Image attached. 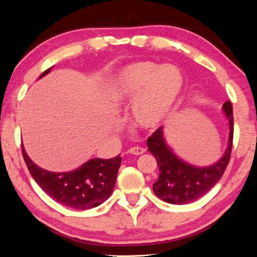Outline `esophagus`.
Segmentation results:
<instances>
[{
    "mask_svg": "<svg viewBox=\"0 0 257 257\" xmlns=\"http://www.w3.org/2000/svg\"><path fill=\"white\" fill-rule=\"evenodd\" d=\"M129 152L132 155H135V156H139V155H143L146 152V149L145 148H141V147H133V148L129 149Z\"/></svg>",
    "mask_w": 257,
    "mask_h": 257,
    "instance_id": "obj_1",
    "label": "esophagus"
}]
</instances>
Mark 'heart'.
I'll return each instance as SVG.
<instances>
[{
    "instance_id": "heart-1",
    "label": "heart",
    "mask_w": 257,
    "mask_h": 257,
    "mask_svg": "<svg viewBox=\"0 0 257 257\" xmlns=\"http://www.w3.org/2000/svg\"><path fill=\"white\" fill-rule=\"evenodd\" d=\"M184 87V75L174 65L144 61L130 64L114 76L108 97L116 103L132 102L136 125L149 129L163 121L176 106Z\"/></svg>"
}]
</instances>
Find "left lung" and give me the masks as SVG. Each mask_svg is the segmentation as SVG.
Returning a JSON list of instances; mask_svg holds the SVG:
<instances>
[{
    "label": "left lung",
    "instance_id": "8db88e82",
    "mask_svg": "<svg viewBox=\"0 0 257 257\" xmlns=\"http://www.w3.org/2000/svg\"><path fill=\"white\" fill-rule=\"evenodd\" d=\"M223 110L230 124V139L224 156L213 166L198 168L180 160L167 146L162 127L148 138V151L155 156L160 172L152 188L158 198L171 204H187L200 199L219 182L230 161L234 130L232 103H223Z\"/></svg>",
    "mask_w": 257,
    "mask_h": 257
}]
</instances>
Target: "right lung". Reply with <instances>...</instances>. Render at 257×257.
Returning <instances> with one entry per match:
<instances>
[{
    "mask_svg": "<svg viewBox=\"0 0 257 257\" xmlns=\"http://www.w3.org/2000/svg\"><path fill=\"white\" fill-rule=\"evenodd\" d=\"M51 68L46 69L41 77L50 73ZM22 154L33 179L42 190L58 203L75 210L91 209L103 203L112 193L121 163L120 155L107 160L96 158L74 171L55 173L32 162L23 146Z\"/></svg>",
    "mask_w": 257,
    "mask_h": 257,
    "instance_id": "right-lung-1",
    "label": "right lung"
}]
</instances>
